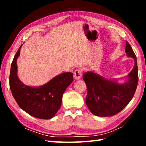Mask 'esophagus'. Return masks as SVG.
<instances>
[{"label": "esophagus", "mask_w": 146, "mask_h": 146, "mask_svg": "<svg viewBox=\"0 0 146 146\" xmlns=\"http://www.w3.org/2000/svg\"><path fill=\"white\" fill-rule=\"evenodd\" d=\"M82 69L78 68L77 70H76L74 72V78L75 80H79L82 77Z\"/></svg>", "instance_id": "obj_1"}]
</instances>
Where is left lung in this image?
<instances>
[{
    "label": "left lung",
    "mask_w": 146,
    "mask_h": 146,
    "mask_svg": "<svg viewBox=\"0 0 146 146\" xmlns=\"http://www.w3.org/2000/svg\"><path fill=\"white\" fill-rule=\"evenodd\" d=\"M125 51L127 56L134 59L135 66L124 83L118 84L93 71H88L83 75L88 89L86 103L93 115L112 117L121 111L134 96L138 81L137 60L127 41Z\"/></svg>",
    "instance_id": "8db88e82"
}]
</instances>
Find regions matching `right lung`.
Instances as JSON below:
<instances>
[{
    "mask_svg": "<svg viewBox=\"0 0 146 146\" xmlns=\"http://www.w3.org/2000/svg\"><path fill=\"white\" fill-rule=\"evenodd\" d=\"M21 47L11 65L9 87L12 95L19 107L29 115L40 119L53 118L60 108L64 91L73 82V73H61L40 87L24 85L17 76V60Z\"/></svg>",
    "mask_w": 146,
    "mask_h": 146,
    "instance_id": "add662e5",
    "label": "right lung"
}]
</instances>
